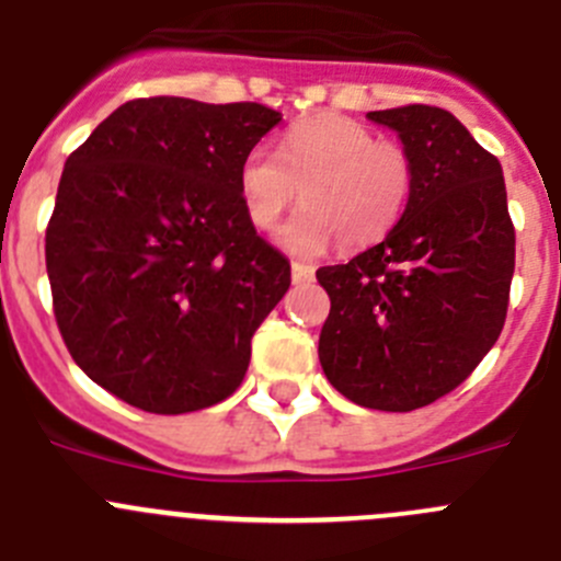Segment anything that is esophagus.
Here are the masks:
<instances>
[{"label": "esophagus", "instance_id": "obj_1", "mask_svg": "<svg viewBox=\"0 0 561 561\" xmlns=\"http://www.w3.org/2000/svg\"><path fill=\"white\" fill-rule=\"evenodd\" d=\"M290 274H293V285H305V282H312L316 268H312V265H307V262H293Z\"/></svg>", "mask_w": 561, "mask_h": 561}]
</instances>
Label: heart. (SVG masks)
Here are the masks:
<instances>
[{"label": "heart", "instance_id": "heart-1", "mask_svg": "<svg viewBox=\"0 0 561 561\" xmlns=\"http://www.w3.org/2000/svg\"><path fill=\"white\" fill-rule=\"evenodd\" d=\"M299 186L305 209L282 229V245L318 254L337 240L341 251H360L405 215L413 161L402 145L377 139L357 119L316 114L290 125L279 156L256 145L240 164L245 215L262 231L290 209Z\"/></svg>", "mask_w": 561, "mask_h": 561}]
</instances>
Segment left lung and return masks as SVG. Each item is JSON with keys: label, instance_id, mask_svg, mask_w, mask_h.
I'll use <instances>...</instances> for the list:
<instances>
[{"label": "left lung", "instance_id": "8db88e82", "mask_svg": "<svg viewBox=\"0 0 561 561\" xmlns=\"http://www.w3.org/2000/svg\"><path fill=\"white\" fill-rule=\"evenodd\" d=\"M368 119L400 134L413 193L382 243L316 271L330 296L318 360L346 400L402 413L461 386L501 335L514 224L501 161L450 111L400 105Z\"/></svg>", "mask_w": 561, "mask_h": 561}]
</instances>
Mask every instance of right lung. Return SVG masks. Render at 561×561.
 Wrapping results in <instances>:
<instances>
[{"label": "right lung", "mask_w": 561, "mask_h": 561, "mask_svg": "<svg viewBox=\"0 0 561 561\" xmlns=\"http://www.w3.org/2000/svg\"><path fill=\"white\" fill-rule=\"evenodd\" d=\"M260 103L139 98L67 159L47 276L69 355L148 413L218 405L290 287L240 195L245 153L279 125Z\"/></svg>", "instance_id": "right-lung-1"}]
</instances>
